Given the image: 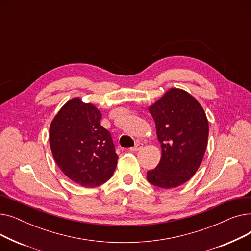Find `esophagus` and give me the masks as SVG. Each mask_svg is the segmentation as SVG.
Listing matches in <instances>:
<instances>
[{"label":"esophagus","mask_w":251,"mask_h":251,"mask_svg":"<svg viewBox=\"0 0 251 251\" xmlns=\"http://www.w3.org/2000/svg\"><path fill=\"white\" fill-rule=\"evenodd\" d=\"M142 146H143V144H142L141 142H137L135 147L130 148V151H139V150L142 148Z\"/></svg>","instance_id":"esophagus-1"}]
</instances>
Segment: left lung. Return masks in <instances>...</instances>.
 Instances as JSON below:
<instances>
[{"label":"left lung","mask_w":251,"mask_h":251,"mask_svg":"<svg viewBox=\"0 0 251 251\" xmlns=\"http://www.w3.org/2000/svg\"><path fill=\"white\" fill-rule=\"evenodd\" d=\"M149 111L155 122L162 157L147 178L160 188L180 186L202 162L208 138L206 115L199 101L179 88L169 89Z\"/></svg>","instance_id":"1"}]
</instances>
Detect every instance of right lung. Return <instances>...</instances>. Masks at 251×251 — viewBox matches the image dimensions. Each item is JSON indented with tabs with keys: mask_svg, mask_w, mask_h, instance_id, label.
I'll return each mask as SVG.
<instances>
[{
	"mask_svg": "<svg viewBox=\"0 0 251 251\" xmlns=\"http://www.w3.org/2000/svg\"><path fill=\"white\" fill-rule=\"evenodd\" d=\"M101 114L79 98L66 102L50 126V146L62 172L83 187H97L115 172L118 155Z\"/></svg>",
	"mask_w": 251,
	"mask_h": 251,
	"instance_id": "add662e5",
	"label": "right lung"
}]
</instances>
